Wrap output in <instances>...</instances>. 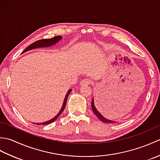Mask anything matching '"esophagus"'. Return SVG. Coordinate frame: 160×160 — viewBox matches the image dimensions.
I'll return each instance as SVG.
<instances>
[{
  "label": "esophagus",
  "instance_id": "34e87169",
  "mask_svg": "<svg viewBox=\"0 0 160 160\" xmlns=\"http://www.w3.org/2000/svg\"><path fill=\"white\" fill-rule=\"evenodd\" d=\"M92 83V80H91L90 78H85V79H83L82 80H81L80 82V85L81 86H87L89 85Z\"/></svg>",
  "mask_w": 160,
  "mask_h": 160
}]
</instances>
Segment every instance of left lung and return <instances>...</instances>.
<instances>
[{
    "instance_id": "left-lung-1",
    "label": "left lung",
    "mask_w": 160,
    "mask_h": 160,
    "mask_svg": "<svg viewBox=\"0 0 160 160\" xmlns=\"http://www.w3.org/2000/svg\"><path fill=\"white\" fill-rule=\"evenodd\" d=\"M91 108H92V110H93V113H94L95 114H96V116H97L98 118H99V120H100L102 122H104V123H114V122H114V121H111V120H107V118H105L104 117H103L102 115H101V113L96 109V107H95L93 99L92 100V101H91Z\"/></svg>"
}]
</instances>
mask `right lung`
<instances>
[{
    "instance_id": "add662e5",
    "label": "right lung",
    "mask_w": 160,
    "mask_h": 160,
    "mask_svg": "<svg viewBox=\"0 0 160 160\" xmlns=\"http://www.w3.org/2000/svg\"><path fill=\"white\" fill-rule=\"evenodd\" d=\"M62 38V36H54L53 37V38H49V39H42V40H37V41L33 42L32 45H30L29 46H28L27 48L23 51L22 53H25L26 52H28V51H29L31 49H36V48H38V47H49V46H52L53 45H54V44H56L57 42H58L59 40ZM71 90H69V91H68L65 98H64V103H63V105H62V108H61V110L60 111V112L58 113V114L56 116L55 118H53V119H52V120H49V121H47V122H43V123H38L36 124L37 125H47V124H49L51 123H52V122H53L54 121H55L56 120H57V118H58L60 114L62 113L64 108H65L66 107V104H67V98L68 96H69V93H71Z\"/></svg>"
}]
</instances>
